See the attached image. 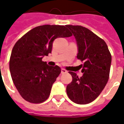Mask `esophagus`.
<instances>
[{
  "label": "esophagus",
  "instance_id": "obj_1",
  "mask_svg": "<svg viewBox=\"0 0 124 124\" xmlns=\"http://www.w3.org/2000/svg\"><path fill=\"white\" fill-rule=\"evenodd\" d=\"M61 73L62 74H66V73H67V71L64 69V68H62V70H61Z\"/></svg>",
  "mask_w": 124,
  "mask_h": 124
}]
</instances>
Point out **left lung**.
<instances>
[{
  "instance_id": "obj_1",
  "label": "left lung",
  "mask_w": 124,
  "mask_h": 124,
  "mask_svg": "<svg viewBox=\"0 0 124 124\" xmlns=\"http://www.w3.org/2000/svg\"><path fill=\"white\" fill-rule=\"evenodd\" d=\"M75 36L78 46L77 58L83 76L69 72L72 81L66 87L68 98L78 104L93 101L100 94L108 81L112 56L105 41L82 26L67 25Z\"/></svg>"
}]
</instances>
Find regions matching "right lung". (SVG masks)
<instances>
[{
    "mask_svg": "<svg viewBox=\"0 0 124 124\" xmlns=\"http://www.w3.org/2000/svg\"><path fill=\"white\" fill-rule=\"evenodd\" d=\"M72 36L67 25L47 24L32 28L16 42L10 58V71L13 83L26 101L40 104L48 98L61 68L50 66L42 59L51 53L56 38Z\"/></svg>",
    "mask_w": 124,
    "mask_h": 124,
    "instance_id": "obj_1",
    "label": "right lung"
}]
</instances>
